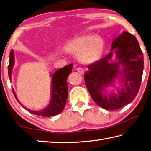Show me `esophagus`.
I'll list each match as a JSON object with an SVG mask.
<instances>
[{"instance_id": "obj_1", "label": "esophagus", "mask_w": 151, "mask_h": 151, "mask_svg": "<svg viewBox=\"0 0 151 151\" xmlns=\"http://www.w3.org/2000/svg\"><path fill=\"white\" fill-rule=\"evenodd\" d=\"M76 70H77L78 71V73H80V74H83L84 73V70L81 68H78L76 69Z\"/></svg>"}]
</instances>
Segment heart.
<instances>
[{"instance_id": "obj_1", "label": "heart", "mask_w": 151, "mask_h": 151, "mask_svg": "<svg viewBox=\"0 0 151 151\" xmlns=\"http://www.w3.org/2000/svg\"><path fill=\"white\" fill-rule=\"evenodd\" d=\"M103 47L104 40L102 38L94 34L78 37L67 45L68 51L73 54L78 53V59L83 63L96 62L101 55Z\"/></svg>"}]
</instances>
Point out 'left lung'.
<instances>
[{
  "label": "left lung",
  "mask_w": 151,
  "mask_h": 151,
  "mask_svg": "<svg viewBox=\"0 0 151 151\" xmlns=\"http://www.w3.org/2000/svg\"><path fill=\"white\" fill-rule=\"evenodd\" d=\"M114 53L115 61L112 60ZM88 68L84 79L93 101L105 109H118L131 103L138 93L144 68L143 54L134 36L123 31L113 40L109 54ZM116 80L121 88L116 87ZM109 86L114 89L107 94Z\"/></svg>",
  "instance_id": "1"
}]
</instances>
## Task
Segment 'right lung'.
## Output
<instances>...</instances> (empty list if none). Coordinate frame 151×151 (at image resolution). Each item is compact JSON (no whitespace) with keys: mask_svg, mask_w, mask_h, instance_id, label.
<instances>
[{"mask_svg":"<svg viewBox=\"0 0 151 151\" xmlns=\"http://www.w3.org/2000/svg\"><path fill=\"white\" fill-rule=\"evenodd\" d=\"M14 50H11L10 52L9 64L8 66L9 77L10 81L12 80V71L14 65ZM72 66L73 65L70 63V64L65 66L64 68H60L55 71L54 73H50V76L52 77L51 98H50L48 105L44 109L40 111H32L27 109L24 106H23L18 101L15 91L12 89V92L14 93L15 98L26 110L34 115L44 117H49L60 114L64 109L68 99V89L67 79L68 76L72 71Z\"/></svg>","mask_w":151,"mask_h":151,"instance_id":"1","label":"right lung"}]
</instances>
